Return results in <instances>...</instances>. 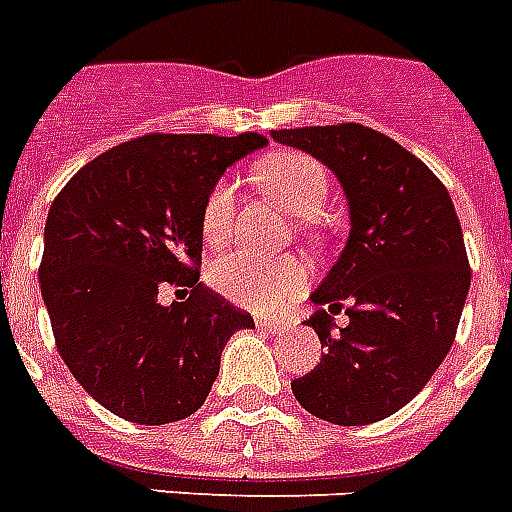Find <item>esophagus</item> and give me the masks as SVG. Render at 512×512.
<instances>
[{
	"label": "esophagus",
	"instance_id": "1",
	"mask_svg": "<svg viewBox=\"0 0 512 512\" xmlns=\"http://www.w3.org/2000/svg\"><path fill=\"white\" fill-rule=\"evenodd\" d=\"M257 327L276 335V332H284V329H287V321L276 319V316H260V319H257Z\"/></svg>",
	"mask_w": 512,
	"mask_h": 512
}]
</instances>
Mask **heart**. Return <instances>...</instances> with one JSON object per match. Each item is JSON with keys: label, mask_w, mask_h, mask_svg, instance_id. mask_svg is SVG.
<instances>
[{"label": "heart", "mask_w": 512, "mask_h": 512, "mask_svg": "<svg viewBox=\"0 0 512 512\" xmlns=\"http://www.w3.org/2000/svg\"><path fill=\"white\" fill-rule=\"evenodd\" d=\"M255 180L284 212L303 220L319 217L329 199V175L308 154H279L255 167ZM231 180H217L201 204V236L209 247H223L233 231ZM311 271L300 257H255L228 252L209 265L212 287L228 300L255 311H273L308 284Z\"/></svg>", "instance_id": "obj_1"}]
</instances>
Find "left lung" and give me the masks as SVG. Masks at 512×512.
Masks as SVG:
<instances>
[{"label":"left lung","instance_id":"obj_1","mask_svg":"<svg viewBox=\"0 0 512 512\" xmlns=\"http://www.w3.org/2000/svg\"><path fill=\"white\" fill-rule=\"evenodd\" d=\"M271 138L327 164L350 212L345 249L305 321L324 353L292 380V393L335 425L385 420L428 385L457 335L470 289L460 217L417 156L364 124L271 130ZM342 307L349 327L337 330Z\"/></svg>","mask_w":512,"mask_h":512}]
</instances>
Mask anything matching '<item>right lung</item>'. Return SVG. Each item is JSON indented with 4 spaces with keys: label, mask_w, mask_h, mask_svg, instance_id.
<instances>
[{
    "label": "right lung",
    "mask_w": 512,
    "mask_h": 512,
    "mask_svg": "<svg viewBox=\"0 0 512 512\" xmlns=\"http://www.w3.org/2000/svg\"><path fill=\"white\" fill-rule=\"evenodd\" d=\"M257 132L143 135L76 172L44 225L39 287L60 358L100 406L138 425L191 417L252 316L199 281L201 204ZM185 286V304L158 289Z\"/></svg>",
    "instance_id": "obj_1"
}]
</instances>
